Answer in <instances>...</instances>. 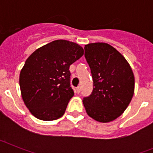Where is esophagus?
I'll list each match as a JSON object with an SVG mask.
<instances>
[{
    "instance_id": "obj_1",
    "label": "esophagus",
    "mask_w": 153,
    "mask_h": 153,
    "mask_svg": "<svg viewBox=\"0 0 153 153\" xmlns=\"http://www.w3.org/2000/svg\"><path fill=\"white\" fill-rule=\"evenodd\" d=\"M81 91V86H78L77 88H76V92H77V93H79Z\"/></svg>"
}]
</instances>
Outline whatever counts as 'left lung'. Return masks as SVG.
<instances>
[{
	"instance_id": "1",
	"label": "left lung",
	"mask_w": 153,
	"mask_h": 153,
	"mask_svg": "<svg viewBox=\"0 0 153 153\" xmlns=\"http://www.w3.org/2000/svg\"><path fill=\"white\" fill-rule=\"evenodd\" d=\"M84 49L94 87L91 95L83 98V106L89 117L97 122H112L132 100L134 74L126 58L111 45L92 43Z\"/></svg>"
}]
</instances>
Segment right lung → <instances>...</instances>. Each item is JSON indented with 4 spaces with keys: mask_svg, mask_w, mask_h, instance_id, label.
<instances>
[{
    "mask_svg": "<svg viewBox=\"0 0 153 153\" xmlns=\"http://www.w3.org/2000/svg\"><path fill=\"white\" fill-rule=\"evenodd\" d=\"M83 53L79 44L56 40L36 49L27 59L19 83L24 104L33 117L44 121L63 117L74 94L69 68Z\"/></svg>",
    "mask_w": 153,
    "mask_h": 153,
    "instance_id": "add662e5",
    "label": "right lung"
}]
</instances>
